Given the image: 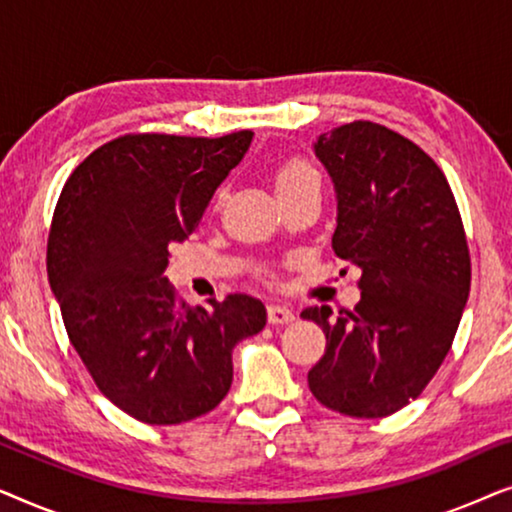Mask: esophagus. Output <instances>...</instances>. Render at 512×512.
Listing matches in <instances>:
<instances>
[{"label": "esophagus", "instance_id": "1", "mask_svg": "<svg viewBox=\"0 0 512 512\" xmlns=\"http://www.w3.org/2000/svg\"><path fill=\"white\" fill-rule=\"evenodd\" d=\"M293 319H296V314H293L291 307H286V305H270L268 307V321L272 326L291 324Z\"/></svg>", "mask_w": 512, "mask_h": 512}]
</instances>
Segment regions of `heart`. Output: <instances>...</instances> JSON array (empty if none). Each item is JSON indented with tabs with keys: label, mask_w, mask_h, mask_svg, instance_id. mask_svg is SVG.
I'll use <instances>...</instances> for the list:
<instances>
[{
	"label": "heart",
	"mask_w": 512,
	"mask_h": 512,
	"mask_svg": "<svg viewBox=\"0 0 512 512\" xmlns=\"http://www.w3.org/2000/svg\"><path fill=\"white\" fill-rule=\"evenodd\" d=\"M314 177V172L300 160H291V163H284L279 170L275 172V191H286V188L300 184V181Z\"/></svg>",
	"instance_id": "1"
}]
</instances>
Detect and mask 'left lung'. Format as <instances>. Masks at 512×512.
<instances>
[{
	"label": "left lung",
	"mask_w": 512,
	"mask_h": 512,
	"mask_svg": "<svg viewBox=\"0 0 512 512\" xmlns=\"http://www.w3.org/2000/svg\"><path fill=\"white\" fill-rule=\"evenodd\" d=\"M338 200L333 251L361 270L352 312L307 307L326 352L307 373L319 403L387 417L422 394L450 352L471 291V256L440 167L384 125L354 121L317 137Z\"/></svg>",
	"instance_id": "left-lung-1"
}]
</instances>
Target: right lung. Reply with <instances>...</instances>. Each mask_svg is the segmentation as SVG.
Listing matches in <instances>:
<instances>
[{
  "label": "right lung",
  "instance_id": "obj_1",
  "mask_svg": "<svg viewBox=\"0 0 512 512\" xmlns=\"http://www.w3.org/2000/svg\"><path fill=\"white\" fill-rule=\"evenodd\" d=\"M254 132L125 135L72 172L48 233V284L97 389L144 424L207 415L233 384V349L263 331L258 298L188 307L163 277Z\"/></svg>",
  "mask_w": 512,
  "mask_h": 512
}]
</instances>
